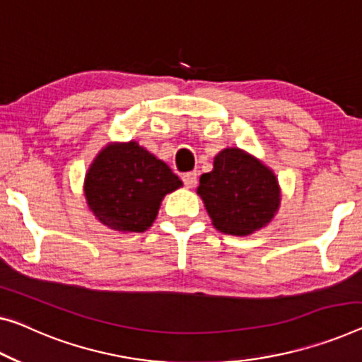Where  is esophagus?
Instances as JSON below:
<instances>
[{"label": "esophagus", "mask_w": 362, "mask_h": 362, "mask_svg": "<svg viewBox=\"0 0 362 362\" xmlns=\"http://www.w3.org/2000/svg\"><path fill=\"white\" fill-rule=\"evenodd\" d=\"M182 180H183V183H185L187 188H193L198 182L197 172H187V174L182 175Z\"/></svg>", "instance_id": "1"}]
</instances>
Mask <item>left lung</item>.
I'll return each instance as SVG.
<instances>
[{
    "mask_svg": "<svg viewBox=\"0 0 362 362\" xmlns=\"http://www.w3.org/2000/svg\"><path fill=\"white\" fill-rule=\"evenodd\" d=\"M198 195L214 228L230 235L262 229L279 204V187L273 172L235 148L216 156L214 169L199 179Z\"/></svg>",
    "mask_w": 362,
    "mask_h": 362,
    "instance_id": "obj_1",
    "label": "left lung"
}]
</instances>
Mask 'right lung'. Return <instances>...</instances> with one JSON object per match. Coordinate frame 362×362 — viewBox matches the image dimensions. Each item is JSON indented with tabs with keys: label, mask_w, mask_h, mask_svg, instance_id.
I'll list each match as a JSON object with an SVG mask.
<instances>
[{
	"label": "right lung",
	"mask_w": 362,
	"mask_h": 362,
	"mask_svg": "<svg viewBox=\"0 0 362 362\" xmlns=\"http://www.w3.org/2000/svg\"><path fill=\"white\" fill-rule=\"evenodd\" d=\"M179 187L182 180L169 165L129 141L102 149L86 175L84 192L102 223L144 233L158 216L160 199Z\"/></svg>",
	"instance_id": "right-lung-1"
}]
</instances>
